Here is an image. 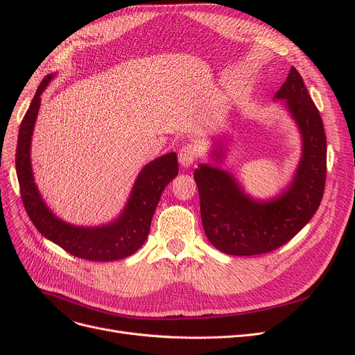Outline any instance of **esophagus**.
Wrapping results in <instances>:
<instances>
[{"label": "esophagus", "mask_w": 355, "mask_h": 355, "mask_svg": "<svg viewBox=\"0 0 355 355\" xmlns=\"http://www.w3.org/2000/svg\"><path fill=\"white\" fill-rule=\"evenodd\" d=\"M200 154H201V151H200V146L197 144L191 142L187 145H182L178 151V161L182 166H190L191 164H194L197 161Z\"/></svg>", "instance_id": "obj_1"}]
</instances>
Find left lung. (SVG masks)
<instances>
[{
    "label": "left lung",
    "mask_w": 355,
    "mask_h": 355,
    "mask_svg": "<svg viewBox=\"0 0 355 355\" xmlns=\"http://www.w3.org/2000/svg\"><path fill=\"white\" fill-rule=\"evenodd\" d=\"M284 101L300 129L302 155L288 187L272 200H254L234 175L221 170L223 145L214 144L216 165L200 164L194 180L200 194L204 233L220 252L253 256L272 252L300 232L318 210L327 178V137L322 118L313 105L300 71L293 66L286 82L275 93Z\"/></svg>",
    "instance_id": "8db88e82"
}]
</instances>
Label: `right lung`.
<instances>
[{"mask_svg":"<svg viewBox=\"0 0 355 355\" xmlns=\"http://www.w3.org/2000/svg\"><path fill=\"white\" fill-rule=\"evenodd\" d=\"M53 78L54 74H47L40 83L18 130L15 170L26 211L37 230L73 256L92 262L125 259L145 243L161 194L178 174L177 154H165L142 168L128 202L114 221L96 227L69 225L47 207L34 182L30 158L31 135L42 102L40 95Z\"/></svg>","mask_w":355,"mask_h":355,"instance_id":"right-lung-1","label":"right lung"}]
</instances>
